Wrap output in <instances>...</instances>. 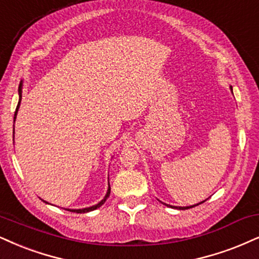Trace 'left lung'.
I'll return each mask as SVG.
<instances>
[{
  "label": "left lung",
  "instance_id": "8db88e82",
  "mask_svg": "<svg viewBox=\"0 0 259 259\" xmlns=\"http://www.w3.org/2000/svg\"><path fill=\"white\" fill-rule=\"evenodd\" d=\"M203 203V202H202ZM200 204V203H199ZM198 205V204H197ZM193 206H196V205H193ZM193 206H185V207H183V206H179L178 209H180V210H185V209H190V207H193ZM171 207H174V206H171Z\"/></svg>",
  "mask_w": 259,
  "mask_h": 259
}]
</instances>
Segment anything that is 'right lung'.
<instances>
[{"instance_id": "obj_1", "label": "right lung", "mask_w": 259, "mask_h": 259, "mask_svg": "<svg viewBox=\"0 0 259 259\" xmlns=\"http://www.w3.org/2000/svg\"><path fill=\"white\" fill-rule=\"evenodd\" d=\"M20 102H21V82H20V85H19V103H18V105H17V110H15V114H14V121H15V119H17V113H18V109H19V107H20ZM109 194H110V187L108 188V192H107V196L104 197V199L102 200V202H100L98 204H96V205H94V206H90V207H85V209H75V210H69V211H72V212H76V213H84V212H89V211H92V210H96L97 209V207H100L102 204H103L104 202H105V199H107L108 197H109Z\"/></svg>"}]
</instances>
